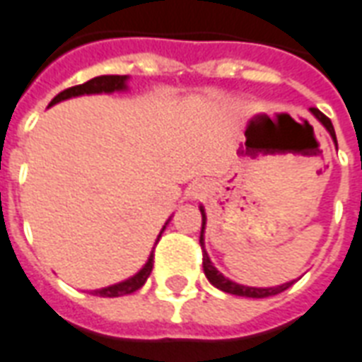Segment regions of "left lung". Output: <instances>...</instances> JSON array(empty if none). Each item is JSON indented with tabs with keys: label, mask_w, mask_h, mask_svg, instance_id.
<instances>
[{
	"label": "left lung",
	"mask_w": 362,
	"mask_h": 362,
	"mask_svg": "<svg viewBox=\"0 0 362 362\" xmlns=\"http://www.w3.org/2000/svg\"><path fill=\"white\" fill-rule=\"evenodd\" d=\"M310 113L315 115L318 122L328 130V134L332 136V140H334V144H336V147H338V140H336V132H334V127H332V120L328 119L324 113H320L318 109H315V107L310 109ZM199 211H202V235H199V243H202V247H205V238H203V234H205L207 215H205V209L203 207H199ZM203 272H205V276H207L209 282L213 284L215 288H218L221 291H226V293H232V296H240V297H255V299L282 293L284 290H288L291 284L296 282V280H291V282H286L282 284V286H274V288H253V286H243V284H238L234 282V280H228L226 276H222L221 272L215 269V264L211 263V259H209L205 249H203Z\"/></svg>",
	"instance_id": "1"
}]
</instances>
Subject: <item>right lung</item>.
<instances>
[{
    "label": "right lung",
    "instance_id": "add662e5",
    "mask_svg": "<svg viewBox=\"0 0 362 362\" xmlns=\"http://www.w3.org/2000/svg\"><path fill=\"white\" fill-rule=\"evenodd\" d=\"M128 90V76H120V74H103V76H95V78L88 80L84 84L80 86H72V88H66L61 93H57L55 98L52 99V103L47 107H53L59 101H65V99L71 98H78V95H92V93H113V92H124ZM170 221V218H168ZM168 224V222H167ZM165 224V226H167ZM163 226V230H165ZM160 230V234H163ZM159 234V235H160ZM159 240V238H157ZM153 270V251L151 255L147 257V263L140 269V272H136L134 276H130L124 282L113 284V286H107V288H101V290H93V296L99 297H120V296H128V293H134L136 290H140L141 286L146 284V280L151 274Z\"/></svg>",
    "mask_w": 362,
    "mask_h": 362
}]
</instances>
